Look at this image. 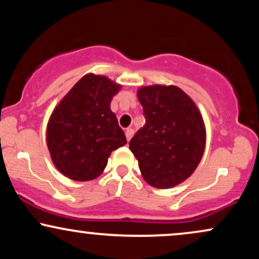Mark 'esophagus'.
<instances>
[{"instance_id":"obj_1","label":"esophagus","mask_w":259,"mask_h":259,"mask_svg":"<svg viewBox=\"0 0 259 259\" xmlns=\"http://www.w3.org/2000/svg\"><path fill=\"white\" fill-rule=\"evenodd\" d=\"M125 136H126L127 142H129V141L132 140V137L134 136V129H132V127H127L125 130Z\"/></svg>"}]
</instances>
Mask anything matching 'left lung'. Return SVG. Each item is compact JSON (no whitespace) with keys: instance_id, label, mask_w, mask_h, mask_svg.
Masks as SVG:
<instances>
[{"instance_id":"left-lung-1","label":"left lung","mask_w":259,"mask_h":259,"mask_svg":"<svg viewBox=\"0 0 259 259\" xmlns=\"http://www.w3.org/2000/svg\"><path fill=\"white\" fill-rule=\"evenodd\" d=\"M146 124L129 142L143 179L158 189L181 184L194 173L205 148V126L194 100L177 86L137 91Z\"/></svg>"}]
</instances>
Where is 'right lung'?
I'll list each match as a JSON object with an SVG mask.
<instances>
[{
    "label": "right lung",
    "mask_w": 259,
    "mask_h": 259,
    "mask_svg": "<svg viewBox=\"0 0 259 259\" xmlns=\"http://www.w3.org/2000/svg\"><path fill=\"white\" fill-rule=\"evenodd\" d=\"M120 84L103 75L87 74L55 107L47 127L52 162L77 182L96 179L113 150L126 143L111 100Z\"/></svg>",
    "instance_id": "obj_1"
}]
</instances>
